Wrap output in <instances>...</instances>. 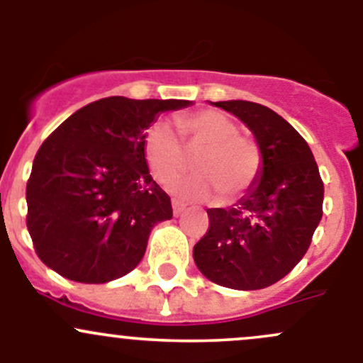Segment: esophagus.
Segmentation results:
<instances>
[{"label":"esophagus","mask_w":363,"mask_h":363,"mask_svg":"<svg viewBox=\"0 0 363 363\" xmlns=\"http://www.w3.org/2000/svg\"><path fill=\"white\" fill-rule=\"evenodd\" d=\"M172 208H174V216H181L182 212H184L186 205L179 202V200H172Z\"/></svg>","instance_id":"obj_1"}]
</instances>
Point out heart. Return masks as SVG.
<instances>
[{
    "label": "heart",
    "mask_w": 363,
    "mask_h": 363,
    "mask_svg": "<svg viewBox=\"0 0 363 363\" xmlns=\"http://www.w3.org/2000/svg\"><path fill=\"white\" fill-rule=\"evenodd\" d=\"M182 137L164 121L152 124L144 137V158L152 177L161 184L175 177L186 167V148L195 156L196 174L184 175L170 184L175 196L200 200L218 189L223 199L240 195L255 182L262 168L259 145L239 135V128L225 113L202 111L175 119Z\"/></svg>",
    "instance_id": "heart-1"
}]
</instances>
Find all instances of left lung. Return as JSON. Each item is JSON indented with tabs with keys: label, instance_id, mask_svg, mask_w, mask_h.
Returning a JSON list of instances; mask_svg holds the SVG:
<instances>
[{
	"label": "left lung",
	"instance_id": "1",
	"mask_svg": "<svg viewBox=\"0 0 363 363\" xmlns=\"http://www.w3.org/2000/svg\"><path fill=\"white\" fill-rule=\"evenodd\" d=\"M212 105L250 128L262 168L242 199L207 208L208 232L193 258L219 286L262 290L283 279L309 250L323 216V182L307 142L279 113L244 100Z\"/></svg>",
	"mask_w": 363,
	"mask_h": 363
}]
</instances>
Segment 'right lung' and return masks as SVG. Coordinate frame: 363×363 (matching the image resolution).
<instances>
[{"label": "right lung", "mask_w": 363, "mask_h": 363, "mask_svg": "<svg viewBox=\"0 0 363 363\" xmlns=\"http://www.w3.org/2000/svg\"><path fill=\"white\" fill-rule=\"evenodd\" d=\"M189 100L111 96L68 117L36 152L26 188L36 255L69 281L101 284L144 258L151 230L172 219L170 196L152 181L145 131Z\"/></svg>", "instance_id": "right-lung-1"}]
</instances>
